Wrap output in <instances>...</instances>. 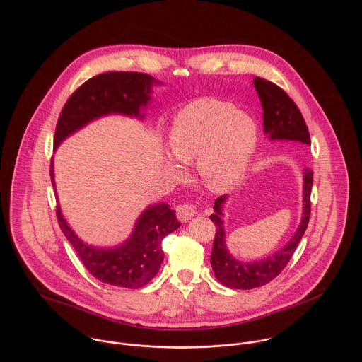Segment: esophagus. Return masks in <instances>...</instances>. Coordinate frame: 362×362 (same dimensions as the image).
Segmentation results:
<instances>
[{
    "label": "esophagus",
    "mask_w": 362,
    "mask_h": 362,
    "mask_svg": "<svg viewBox=\"0 0 362 362\" xmlns=\"http://www.w3.org/2000/svg\"><path fill=\"white\" fill-rule=\"evenodd\" d=\"M195 214H197V209L192 206V205L184 204V205H180V206L177 207V217H178L180 221H188Z\"/></svg>",
    "instance_id": "esophagus-1"
}]
</instances>
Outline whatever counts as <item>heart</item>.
Returning <instances> with one entry per match:
<instances>
[{
  "label": "heart",
  "instance_id": "1",
  "mask_svg": "<svg viewBox=\"0 0 362 362\" xmlns=\"http://www.w3.org/2000/svg\"><path fill=\"white\" fill-rule=\"evenodd\" d=\"M258 144V125L245 111L227 102L199 99L174 118L170 149L181 163H192L209 189L224 192L247 174ZM178 167L174 158H170Z\"/></svg>",
  "mask_w": 362,
  "mask_h": 362
}]
</instances>
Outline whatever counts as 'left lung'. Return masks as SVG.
Returning <instances> with one entry per match:
<instances>
[{
    "mask_svg": "<svg viewBox=\"0 0 362 362\" xmlns=\"http://www.w3.org/2000/svg\"><path fill=\"white\" fill-rule=\"evenodd\" d=\"M254 86L258 92L263 110V131L270 141H297L310 145V132L303 118L301 111L288 95L266 79L255 76ZM312 170L304 168V187H303V216L300 226L290 241L277 252L262 260L241 262L234 258L226 245V231L223 220V206L228 195L218 197L214 202V213L210 220L216 226V235L210 263L216 279L230 288L251 290L267 284L287 266L294 251L297 250L310 221V189H312Z\"/></svg>",
    "mask_w": 362,
    "mask_h": 362,
    "instance_id": "left-lung-1",
    "label": "left lung"
}]
</instances>
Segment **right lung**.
<instances>
[{
  "mask_svg": "<svg viewBox=\"0 0 362 362\" xmlns=\"http://www.w3.org/2000/svg\"><path fill=\"white\" fill-rule=\"evenodd\" d=\"M161 82L142 72H105L96 75L78 88L64 105L54 135V151L69 135L89 122L108 115L122 114L145 118L144 108L152 100V86ZM52 188L54 161L50 165ZM58 224L92 276L110 286L125 288H141L148 284L160 269L164 258L161 241L175 231L181 223L164 202L146 207L138 217L131 235L112 248H99L82 241L69 227L57 206Z\"/></svg>",
  "mask_w": 362,
  "mask_h": 362,
  "instance_id": "add662e5",
  "label": "right lung"
}]
</instances>
